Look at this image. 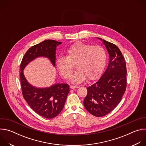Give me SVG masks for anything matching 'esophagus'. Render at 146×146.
<instances>
[{"mask_svg": "<svg viewBox=\"0 0 146 146\" xmlns=\"http://www.w3.org/2000/svg\"><path fill=\"white\" fill-rule=\"evenodd\" d=\"M79 87L78 86H70V88L71 89H75V88H78Z\"/></svg>", "mask_w": 146, "mask_h": 146, "instance_id": "1", "label": "esophagus"}]
</instances>
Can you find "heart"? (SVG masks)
Masks as SVG:
<instances>
[{"label": "heart", "mask_w": 146, "mask_h": 146, "mask_svg": "<svg viewBox=\"0 0 146 146\" xmlns=\"http://www.w3.org/2000/svg\"><path fill=\"white\" fill-rule=\"evenodd\" d=\"M106 52L102 47L93 46L81 42L70 46L66 51V56H59L56 60V68L65 78L72 75L74 65L77 70L72 77L75 84L96 79L105 68Z\"/></svg>", "instance_id": "1"}]
</instances>
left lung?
<instances>
[{
	"label": "left lung",
	"instance_id": "left-lung-1",
	"mask_svg": "<svg viewBox=\"0 0 146 146\" xmlns=\"http://www.w3.org/2000/svg\"><path fill=\"white\" fill-rule=\"evenodd\" d=\"M103 41L109 54L108 66L95 84L88 87L84 100L86 110L94 116L100 117L110 113L121 100L127 86V67L118 47L105 40Z\"/></svg>",
	"mask_w": 146,
	"mask_h": 146
}]
</instances>
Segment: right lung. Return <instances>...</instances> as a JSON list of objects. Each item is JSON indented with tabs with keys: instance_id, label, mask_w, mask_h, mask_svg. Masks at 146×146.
Returning <instances> with one entry per match:
<instances>
[{
	"instance_id": "obj_1",
	"label": "right lung",
	"mask_w": 146,
	"mask_h": 146,
	"mask_svg": "<svg viewBox=\"0 0 146 146\" xmlns=\"http://www.w3.org/2000/svg\"><path fill=\"white\" fill-rule=\"evenodd\" d=\"M62 42L46 40L31 47L24 55L20 65V80L24 98L37 114L46 118L57 116L64 109L69 86L56 83L49 87L37 88L32 86L26 79L24 70L31 62L39 57L48 58L54 67L55 66L56 47Z\"/></svg>"
}]
</instances>
